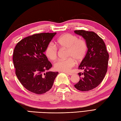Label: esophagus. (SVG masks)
<instances>
[{
    "label": "esophagus",
    "mask_w": 121,
    "mask_h": 121,
    "mask_svg": "<svg viewBox=\"0 0 121 121\" xmlns=\"http://www.w3.org/2000/svg\"><path fill=\"white\" fill-rule=\"evenodd\" d=\"M65 73H66V74H67V75H69V76H71V75H73V73H71L65 72Z\"/></svg>",
    "instance_id": "esophagus-1"
}]
</instances>
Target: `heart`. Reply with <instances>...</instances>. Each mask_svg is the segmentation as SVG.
Returning a JSON list of instances; mask_svg holds the SVG:
<instances>
[{
	"instance_id": "b5f03b06",
	"label": "heart",
	"mask_w": 121,
	"mask_h": 121,
	"mask_svg": "<svg viewBox=\"0 0 121 121\" xmlns=\"http://www.w3.org/2000/svg\"><path fill=\"white\" fill-rule=\"evenodd\" d=\"M56 45L60 48L67 49L65 60H58L54 63V67L56 70L67 71L77 62L82 60L87 52V45L86 42L78 39L75 35L69 33L61 35L56 40ZM45 55L51 60H55L57 57V48L52 43L47 46Z\"/></svg>"
}]
</instances>
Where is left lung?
<instances>
[{"label":"left lung","instance_id":"8db88e82","mask_svg":"<svg viewBox=\"0 0 121 121\" xmlns=\"http://www.w3.org/2000/svg\"><path fill=\"white\" fill-rule=\"evenodd\" d=\"M74 32L85 39L88 48L78 67L84 71L78 73L80 80L74 86L79 90L87 91L97 87L104 79L109 55L104 41L95 33L84 30H75Z\"/></svg>","mask_w":121,"mask_h":121}]
</instances>
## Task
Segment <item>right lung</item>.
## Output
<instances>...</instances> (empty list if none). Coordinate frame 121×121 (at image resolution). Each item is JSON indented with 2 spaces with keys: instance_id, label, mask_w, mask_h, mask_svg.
I'll return each mask as SVG.
<instances>
[{
  "instance_id": "1",
  "label": "right lung",
  "mask_w": 121,
  "mask_h": 121,
  "mask_svg": "<svg viewBox=\"0 0 121 121\" xmlns=\"http://www.w3.org/2000/svg\"><path fill=\"white\" fill-rule=\"evenodd\" d=\"M56 33L34 34L17 44L13 54L16 74L23 87L36 94H43L52 88L58 72L46 71L52 67L44 54Z\"/></svg>"
}]
</instances>
